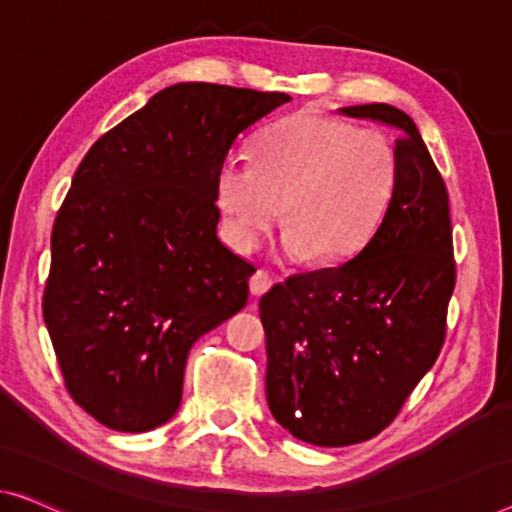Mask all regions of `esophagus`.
<instances>
[{
    "label": "esophagus",
    "mask_w": 512,
    "mask_h": 512,
    "mask_svg": "<svg viewBox=\"0 0 512 512\" xmlns=\"http://www.w3.org/2000/svg\"><path fill=\"white\" fill-rule=\"evenodd\" d=\"M273 287V278L266 271H257L253 278H250V292L255 296H262Z\"/></svg>",
    "instance_id": "esophagus-1"
}]
</instances>
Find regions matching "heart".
I'll list each match as a JSON object with an SVG mask.
<instances>
[{"mask_svg": "<svg viewBox=\"0 0 512 512\" xmlns=\"http://www.w3.org/2000/svg\"><path fill=\"white\" fill-rule=\"evenodd\" d=\"M398 151L386 135L301 110L264 128L255 163L223 160L216 202L227 241L250 253L280 216V250L331 266L372 239L398 188Z\"/></svg>", "mask_w": 512, "mask_h": 512, "instance_id": "1", "label": "heart"}]
</instances>
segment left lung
<instances>
[{
  "mask_svg": "<svg viewBox=\"0 0 512 512\" xmlns=\"http://www.w3.org/2000/svg\"><path fill=\"white\" fill-rule=\"evenodd\" d=\"M340 112L395 126L398 188L358 253L299 273L259 301L266 400L315 446H352L393 423L444 347L455 287L448 190L409 114L386 103Z\"/></svg>",
  "mask_w": 512,
  "mask_h": 512,
  "instance_id": "left-lung-1",
  "label": "left lung"
}]
</instances>
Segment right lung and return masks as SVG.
I'll list each match as a JSON object with an SVG mask.
<instances>
[{
    "label": "right lung",
    "instance_id": "right-lung-1",
    "mask_svg": "<svg viewBox=\"0 0 512 512\" xmlns=\"http://www.w3.org/2000/svg\"><path fill=\"white\" fill-rule=\"evenodd\" d=\"M280 91L181 82L98 137L52 227L43 319L66 391L110 430L177 414L197 338L248 301L255 266L216 236V174Z\"/></svg>",
    "mask_w": 512,
    "mask_h": 512
}]
</instances>
